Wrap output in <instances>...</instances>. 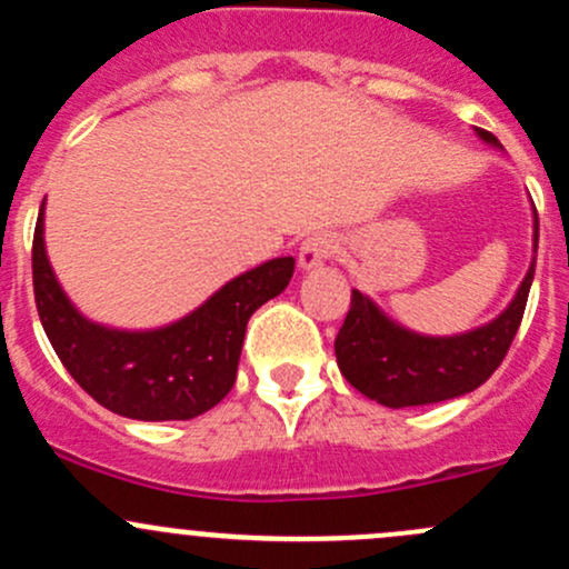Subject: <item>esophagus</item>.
I'll use <instances>...</instances> for the list:
<instances>
[{"label": "esophagus", "instance_id": "34e87169", "mask_svg": "<svg viewBox=\"0 0 569 569\" xmlns=\"http://www.w3.org/2000/svg\"><path fill=\"white\" fill-rule=\"evenodd\" d=\"M336 252H338V242L330 237V233H313V237H308L306 242L300 244V256H297V261H300L302 272H313V269L325 267Z\"/></svg>", "mask_w": 569, "mask_h": 569}]
</instances>
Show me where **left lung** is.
Listing matches in <instances>:
<instances>
[{"instance_id": "8db88e82", "label": "left lung", "mask_w": 569, "mask_h": 569, "mask_svg": "<svg viewBox=\"0 0 569 569\" xmlns=\"http://www.w3.org/2000/svg\"><path fill=\"white\" fill-rule=\"evenodd\" d=\"M476 134L487 146L501 148L490 131L476 129ZM537 242L539 220L533 209V250ZM531 280L533 258L512 302L487 325L457 336H421L407 330L371 297L352 289V306L336 338L338 369L349 386L393 410L438 405L476 391L507 358L523 319Z\"/></svg>"}]
</instances>
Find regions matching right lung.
Here are the masks:
<instances>
[{
  "instance_id": "right-lung-1",
  "label": "right lung",
  "mask_w": 569,
  "mask_h": 569,
  "mask_svg": "<svg viewBox=\"0 0 569 569\" xmlns=\"http://www.w3.org/2000/svg\"><path fill=\"white\" fill-rule=\"evenodd\" d=\"M40 206L32 242L38 317L68 375L101 407L134 421H189L237 382L248 321L295 274V258H272L228 280L173 325L118 330L88 319L62 291L43 239Z\"/></svg>"
}]
</instances>
